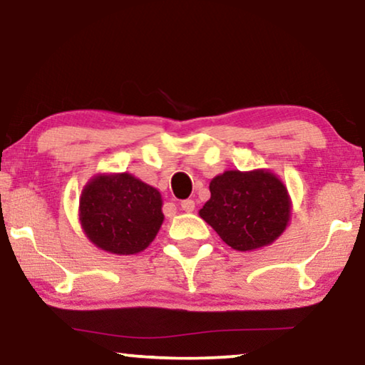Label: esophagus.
Returning <instances> with one entry per match:
<instances>
[{
	"label": "esophagus",
	"mask_w": 365,
	"mask_h": 365,
	"mask_svg": "<svg viewBox=\"0 0 365 365\" xmlns=\"http://www.w3.org/2000/svg\"><path fill=\"white\" fill-rule=\"evenodd\" d=\"M179 206H181V209L182 211H186V212H191V211H194V201L192 199H184V201H181V204H179Z\"/></svg>",
	"instance_id": "esophagus-1"
}]
</instances>
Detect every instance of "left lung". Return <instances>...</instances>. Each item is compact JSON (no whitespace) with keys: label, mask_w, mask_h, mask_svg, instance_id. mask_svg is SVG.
<instances>
[{"label":"left lung","mask_w":365,"mask_h":365,"mask_svg":"<svg viewBox=\"0 0 365 365\" xmlns=\"http://www.w3.org/2000/svg\"><path fill=\"white\" fill-rule=\"evenodd\" d=\"M199 216L236 251L267 246L287 226V189L272 173L226 171L209 184Z\"/></svg>","instance_id":"8db88e82"}]
</instances>
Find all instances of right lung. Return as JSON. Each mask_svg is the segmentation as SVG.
Listing matches in <instances>:
<instances>
[{
  "label": "right lung",
  "mask_w": 365,
  "mask_h": 365,
  "mask_svg": "<svg viewBox=\"0 0 365 365\" xmlns=\"http://www.w3.org/2000/svg\"><path fill=\"white\" fill-rule=\"evenodd\" d=\"M161 206L158 189L131 174L98 176L81 194L79 219L98 247L128 256L141 252L156 237L164 219Z\"/></svg>",
  "instance_id": "obj_1"
}]
</instances>
